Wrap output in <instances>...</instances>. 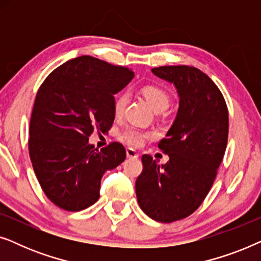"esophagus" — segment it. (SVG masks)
<instances>
[{
    "mask_svg": "<svg viewBox=\"0 0 261 261\" xmlns=\"http://www.w3.org/2000/svg\"><path fill=\"white\" fill-rule=\"evenodd\" d=\"M126 153H127V158H129V159H138L139 158L138 152L133 148H127Z\"/></svg>",
    "mask_w": 261,
    "mask_h": 261,
    "instance_id": "1",
    "label": "esophagus"
}]
</instances>
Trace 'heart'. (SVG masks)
I'll return each mask as SVG.
<instances>
[{
	"label": "heart",
	"instance_id": "b5f03b06",
	"mask_svg": "<svg viewBox=\"0 0 261 261\" xmlns=\"http://www.w3.org/2000/svg\"><path fill=\"white\" fill-rule=\"evenodd\" d=\"M142 95L145 96L146 101L148 102V105L151 106L153 110L164 109L165 110L170 105V97L167 95V92L164 89L155 87V85H146L142 88ZM128 96L126 94H121L116 97L115 102H114V112L116 115H120L123 112L124 107L127 105ZM152 134L146 133V132L138 129L135 127H129L127 129H124L121 134L123 141H126L128 145L132 146H140L144 144L146 139L151 138Z\"/></svg>",
	"mask_w": 261,
	"mask_h": 261
}]
</instances>
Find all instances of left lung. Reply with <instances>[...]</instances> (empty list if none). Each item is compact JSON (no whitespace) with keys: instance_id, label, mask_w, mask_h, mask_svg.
<instances>
[{"instance_id":"left-lung-1","label":"left lung","mask_w":261,"mask_h":261,"mask_svg":"<svg viewBox=\"0 0 261 261\" xmlns=\"http://www.w3.org/2000/svg\"><path fill=\"white\" fill-rule=\"evenodd\" d=\"M152 72L174 85L179 107L158 144L169 162L159 165L151 155H142L135 192L146 215L169 223L191 215L204 201L226 151L229 121L222 94L201 70L179 65Z\"/></svg>"}]
</instances>
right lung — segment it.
I'll return each mask as SVG.
<instances>
[{"label": "right lung", "mask_w": 261, "mask_h": 261, "mask_svg": "<svg viewBox=\"0 0 261 261\" xmlns=\"http://www.w3.org/2000/svg\"><path fill=\"white\" fill-rule=\"evenodd\" d=\"M133 77L127 67L82 56L53 70L39 88L28 148L42 190L59 208L81 212L97 202L103 174L126 159L119 142L98 151L89 137L110 129L114 95Z\"/></svg>", "instance_id": "1"}]
</instances>
